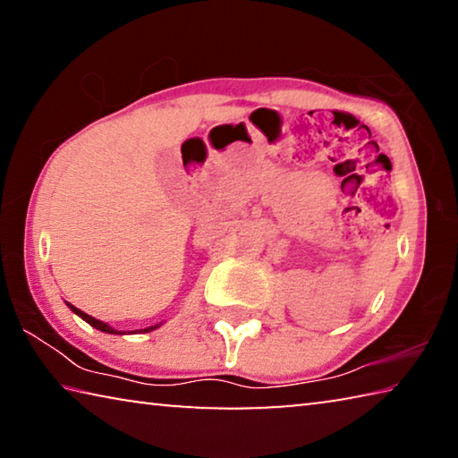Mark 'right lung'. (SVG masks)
<instances>
[{
  "label": "right lung",
  "mask_w": 458,
  "mask_h": 458,
  "mask_svg": "<svg viewBox=\"0 0 458 458\" xmlns=\"http://www.w3.org/2000/svg\"><path fill=\"white\" fill-rule=\"evenodd\" d=\"M68 307H71L72 309V311L76 313V315H79V317H82V319L84 321H87V323H90L92 325V327H97V329H100V331H105V333H114V335H117V333L119 331H114L113 327H108V325L106 323H103V321H98V319H95V317H90V315H87V313H84V311H81V309H76L74 305H71V303H68ZM159 327V325H155V327H147V329H143L145 333L147 331H153V329H157ZM119 335H121V333H119Z\"/></svg>",
  "instance_id": "1"
}]
</instances>
